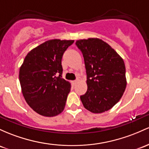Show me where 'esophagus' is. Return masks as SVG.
<instances>
[{
	"label": "esophagus",
	"mask_w": 149,
	"mask_h": 149,
	"mask_svg": "<svg viewBox=\"0 0 149 149\" xmlns=\"http://www.w3.org/2000/svg\"><path fill=\"white\" fill-rule=\"evenodd\" d=\"M77 83H78L77 80H76V81H72V83H73V85H76Z\"/></svg>",
	"instance_id": "esophagus-1"
}]
</instances>
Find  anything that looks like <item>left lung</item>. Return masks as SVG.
Returning <instances> with one entry per match:
<instances>
[{
  "label": "left lung",
  "instance_id": "left-lung-1",
  "mask_svg": "<svg viewBox=\"0 0 149 149\" xmlns=\"http://www.w3.org/2000/svg\"><path fill=\"white\" fill-rule=\"evenodd\" d=\"M87 74V92L81 95L86 109L102 113L117 103L125 92V62L108 44L98 38L78 40Z\"/></svg>",
  "mask_w": 149,
  "mask_h": 149
}]
</instances>
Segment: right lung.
<instances>
[{"label":"right lung","instance_id":"1","mask_svg":"<svg viewBox=\"0 0 149 149\" xmlns=\"http://www.w3.org/2000/svg\"><path fill=\"white\" fill-rule=\"evenodd\" d=\"M73 42L47 41L27 54L19 68V79L24 99L40 115L54 117L64 109L71 84L62 78L61 59Z\"/></svg>","mask_w":149,"mask_h":149}]
</instances>
